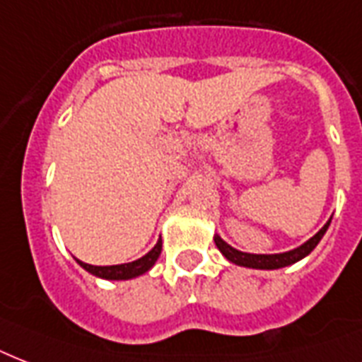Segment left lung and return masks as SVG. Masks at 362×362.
<instances>
[{
	"label": "left lung",
	"instance_id": "1",
	"mask_svg": "<svg viewBox=\"0 0 362 362\" xmlns=\"http://www.w3.org/2000/svg\"><path fill=\"white\" fill-rule=\"evenodd\" d=\"M332 219V217H330ZM330 219L325 223V226L321 230L312 236L308 242H304L300 247L291 249V251H285V253H274V255H255V253H243V251H238L236 247H232L228 243L219 236L215 234L213 236V242L215 245L219 247V251L223 253L226 260H230L232 264L238 266H245V268H255V270H277V268H285V266H291L302 260L304 257L312 253L313 249L317 247V243L321 242V238L325 236V232L329 228Z\"/></svg>",
	"mask_w": 362,
	"mask_h": 362
}]
</instances>
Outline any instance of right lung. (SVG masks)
<instances>
[{"instance_id": "1", "label": "right lung", "mask_w": 362, "mask_h": 362, "mask_svg": "<svg viewBox=\"0 0 362 362\" xmlns=\"http://www.w3.org/2000/svg\"><path fill=\"white\" fill-rule=\"evenodd\" d=\"M162 251V240L156 242V245L151 249L149 253L143 255L141 259L132 260V262H124V264H113V266H92L86 264L83 260L77 259L81 268H85L88 274L102 279H111V281H124V279H134V277L143 276L145 272H149L155 262L158 260Z\"/></svg>"}]
</instances>
